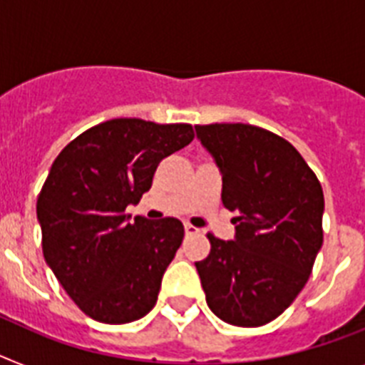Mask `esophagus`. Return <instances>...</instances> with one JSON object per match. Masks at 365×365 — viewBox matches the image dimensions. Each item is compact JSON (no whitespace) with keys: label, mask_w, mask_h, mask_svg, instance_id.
<instances>
[{"label":"esophagus","mask_w":365,"mask_h":365,"mask_svg":"<svg viewBox=\"0 0 365 365\" xmlns=\"http://www.w3.org/2000/svg\"><path fill=\"white\" fill-rule=\"evenodd\" d=\"M183 228H185V234H187V235H197L198 232H200V230H198L197 226L189 225V222H185V226H183Z\"/></svg>","instance_id":"obj_1"}]
</instances>
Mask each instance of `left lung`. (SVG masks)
<instances>
[{"instance_id": "8db88e82", "label": "left lung", "mask_w": 365, "mask_h": 365, "mask_svg": "<svg viewBox=\"0 0 365 365\" xmlns=\"http://www.w3.org/2000/svg\"><path fill=\"white\" fill-rule=\"evenodd\" d=\"M222 174L235 235L207 234L197 271L210 310L235 327H262L295 301L323 245V189L286 139L250 124L195 125Z\"/></svg>"}]
</instances>
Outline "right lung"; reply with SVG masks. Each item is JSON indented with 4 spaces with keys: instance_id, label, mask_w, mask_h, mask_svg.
I'll return each mask as SVG.
<instances>
[{
    "instance_id": "add662e5",
    "label": "right lung",
    "mask_w": 365,
    "mask_h": 365,
    "mask_svg": "<svg viewBox=\"0 0 365 365\" xmlns=\"http://www.w3.org/2000/svg\"><path fill=\"white\" fill-rule=\"evenodd\" d=\"M191 124L113 118L57 155L36 200L42 252L81 312L107 324L145 317L180 249L174 217L125 215L152 187L159 161L192 140Z\"/></svg>"
}]
</instances>
